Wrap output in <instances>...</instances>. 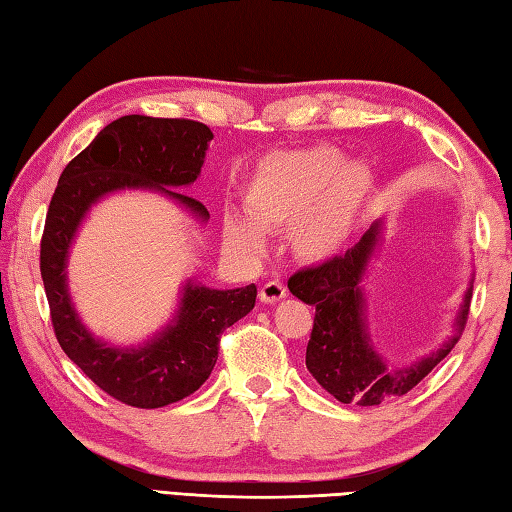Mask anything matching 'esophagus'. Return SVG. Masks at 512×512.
Returning a JSON list of instances; mask_svg holds the SVG:
<instances>
[{"label": "esophagus", "mask_w": 512, "mask_h": 512, "mask_svg": "<svg viewBox=\"0 0 512 512\" xmlns=\"http://www.w3.org/2000/svg\"><path fill=\"white\" fill-rule=\"evenodd\" d=\"M288 295L286 286L281 284V281L273 279V281H266V284L259 288V299H262L264 303H275L279 299H284Z\"/></svg>", "instance_id": "obj_1"}]
</instances>
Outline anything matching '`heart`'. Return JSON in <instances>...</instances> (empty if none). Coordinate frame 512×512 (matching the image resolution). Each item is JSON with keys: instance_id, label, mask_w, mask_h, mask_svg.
I'll return each mask as SVG.
<instances>
[{"instance_id": "b5f03b06", "label": "heart", "mask_w": 512, "mask_h": 512, "mask_svg": "<svg viewBox=\"0 0 512 512\" xmlns=\"http://www.w3.org/2000/svg\"><path fill=\"white\" fill-rule=\"evenodd\" d=\"M374 191L363 162H345L343 151L314 145L262 160L244 189V211L253 224L224 222V239L237 253L262 250L264 231H292V246L308 262H325L345 246L356 217Z\"/></svg>"}]
</instances>
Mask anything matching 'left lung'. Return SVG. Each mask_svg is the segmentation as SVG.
I'll return each mask as SVG.
<instances>
[{
    "label": "left lung",
    "mask_w": 512,
    "mask_h": 512,
    "mask_svg": "<svg viewBox=\"0 0 512 512\" xmlns=\"http://www.w3.org/2000/svg\"><path fill=\"white\" fill-rule=\"evenodd\" d=\"M378 239L374 224L345 255L328 262L297 270L288 279V288L303 303L317 308L306 350V365L317 383L345 405L374 407L380 402L409 394L420 380L447 356L460 341L469 317L471 290L466 292L458 319V334L424 361L387 372L383 361L369 345L363 321V295L358 290L367 259L372 257Z\"/></svg>",
    "instance_id": "8db88e82"
}]
</instances>
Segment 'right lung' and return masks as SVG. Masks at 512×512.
<instances>
[{
  "instance_id": "add662e5",
  "label": "right lung",
  "mask_w": 512,
  "mask_h": 512,
  "mask_svg": "<svg viewBox=\"0 0 512 512\" xmlns=\"http://www.w3.org/2000/svg\"><path fill=\"white\" fill-rule=\"evenodd\" d=\"M211 129L191 118L129 114L101 129L63 169L41 235V279L61 350L107 396L138 409H158L200 389L213 372L226 328L253 310L257 286L211 290L187 286L178 321L138 350L96 341L83 328L65 288V255L76 226L101 195L154 187L206 217L204 204L176 189L198 178Z\"/></svg>"
}]
</instances>
